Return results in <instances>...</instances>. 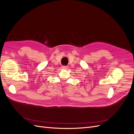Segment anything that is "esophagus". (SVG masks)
Wrapping results in <instances>:
<instances>
[{
    "mask_svg": "<svg viewBox=\"0 0 134 134\" xmlns=\"http://www.w3.org/2000/svg\"><path fill=\"white\" fill-rule=\"evenodd\" d=\"M67 68H68V66H62L63 69H66Z\"/></svg>",
    "mask_w": 134,
    "mask_h": 134,
    "instance_id": "34e87169",
    "label": "esophagus"
}]
</instances>
